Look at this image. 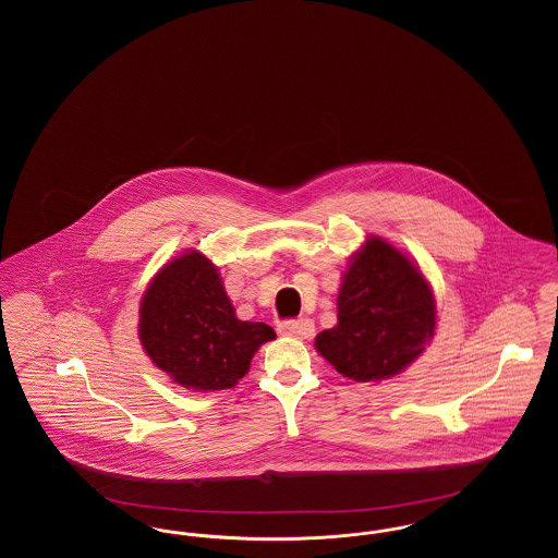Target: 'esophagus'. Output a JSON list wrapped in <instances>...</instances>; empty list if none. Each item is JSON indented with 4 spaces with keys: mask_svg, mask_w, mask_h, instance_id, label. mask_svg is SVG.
Here are the masks:
<instances>
[{
    "mask_svg": "<svg viewBox=\"0 0 558 558\" xmlns=\"http://www.w3.org/2000/svg\"><path fill=\"white\" fill-rule=\"evenodd\" d=\"M280 335L292 339H310L314 335V322L307 318L284 319L278 324Z\"/></svg>",
    "mask_w": 558,
    "mask_h": 558,
    "instance_id": "1",
    "label": "esophagus"
}]
</instances>
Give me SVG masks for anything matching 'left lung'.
Instances as JSON below:
<instances>
[{"mask_svg": "<svg viewBox=\"0 0 558 558\" xmlns=\"http://www.w3.org/2000/svg\"><path fill=\"white\" fill-rule=\"evenodd\" d=\"M339 322L316 337L337 372L357 383L408 368L435 335V296L401 251L371 236L355 253L337 299Z\"/></svg>", "mask_w": 558, "mask_h": 558, "instance_id": "8db88e82", "label": "left lung"}]
</instances>
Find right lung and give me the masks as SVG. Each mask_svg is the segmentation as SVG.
Wrapping results in <instances>:
<instances>
[{"instance_id":"add662e5","label":"right lung","mask_w":558,"mask_h":558,"mask_svg":"<svg viewBox=\"0 0 558 558\" xmlns=\"http://www.w3.org/2000/svg\"><path fill=\"white\" fill-rule=\"evenodd\" d=\"M271 339V326L236 318L217 267L196 251L162 267L140 305V341L148 357L194 391L234 387Z\"/></svg>"}]
</instances>
